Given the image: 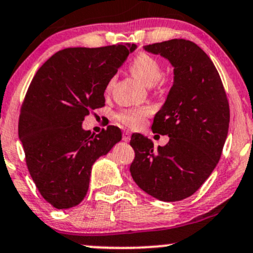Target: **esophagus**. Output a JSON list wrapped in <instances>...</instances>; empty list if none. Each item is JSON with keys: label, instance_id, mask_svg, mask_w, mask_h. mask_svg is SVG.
Wrapping results in <instances>:
<instances>
[{"label": "esophagus", "instance_id": "esophagus-1", "mask_svg": "<svg viewBox=\"0 0 253 253\" xmlns=\"http://www.w3.org/2000/svg\"><path fill=\"white\" fill-rule=\"evenodd\" d=\"M122 140L124 141H129L131 140V132L126 131L122 133Z\"/></svg>", "mask_w": 253, "mask_h": 253}]
</instances>
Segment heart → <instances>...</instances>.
Wrapping results in <instances>:
<instances>
[{
    "mask_svg": "<svg viewBox=\"0 0 253 253\" xmlns=\"http://www.w3.org/2000/svg\"><path fill=\"white\" fill-rule=\"evenodd\" d=\"M129 71L133 76L146 86L157 84L163 76L161 63L146 52H140L133 59L131 65H129ZM114 82H115L114 78L109 80L107 85V92L112 90ZM150 112L151 110L148 107L129 108V109H124L116 114V120L126 125V126L132 127V128H139L144 125L145 118L149 115Z\"/></svg>",
    "mask_w": 253,
    "mask_h": 253,
    "instance_id": "heart-1",
    "label": "heart"
}]
</instances>
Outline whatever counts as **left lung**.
I'll use <instances>...</instances> for the list:
<instances>
[{
	"instance_id": "8db88e82",
	"label": "left lung",
	"mask_w": 253,
	"mask_h": 253,
	"mask_svg": "<svg viewBox=\"0 0 253 253\" xmlns=\"http://www.w3.org/2000/svg\"><path fill=\"white\" fill-rule=\"evenodd\" d=\"M174 67V83L154 118L152 132L169 137L154 148L143 134H132L131 175L143 191L163 202L187 198L204 184L220 161L229 127V104L210 57L186 40L144 46Z\"/></svg>"
}]
</instances>
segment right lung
<instances>
[{
  "label": "right lung",
  "mask_w": 253,
  "mask_h": 253,
  "mask_svg": "<svg viewBox=\"0 0 253 253\" xmlns=\"http://www.w3.org/2000/svg\"><path fill=\"white\" fill-rule=\"evenodd\" d=\"M135 44L57 51L33 77L19 118L30 175L44 199L69 209L84 199L91 169L121 140V129L108 126L95 135L82 124L104 105V91Z\"/></svg>",
  "instance_id": "obj_1"
}]
</instances>
